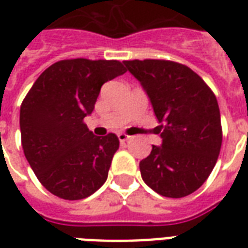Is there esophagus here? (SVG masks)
<instances>
[{
    "mask_svg": "<svg viewBox=\"0 0 248 248\" xmlns=\"http://www.w3.org/2000/svg\"><path fill=\"white\" fill-rule=\"evenodd\" d=\"M130 138H131L130 135H126V134H124V133H119L118 134L119 142H126V140H129Z\"/></svg>",
    "mask_w": 248,
    "mask_h": 248,
    "instance_id": "esophagus-1",
    "label": "esophagus"
}]
</instances>
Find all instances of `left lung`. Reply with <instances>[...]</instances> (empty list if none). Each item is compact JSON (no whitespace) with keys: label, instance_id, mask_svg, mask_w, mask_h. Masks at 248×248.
Segmentation results:
<instances>
[{"label":"left lung","instance_id":"obj_1","mask_svg":"<svg viewBox=\"0 0 248 248\" xmlns=\"http://www.w3.org/2000/svg\"><path fill=\"white\" fill-rule=\"evenodd\" d=\"M161 124L162 145L140 162L147 186L167 198L190 195L206 182L222 146L218 101L190 67L172 61H124Z\"/></svg>","mask_w":248,"mask_h":248}]
</instances>
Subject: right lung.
Listing matches in <instances>:
<instances>
[{
  "mask_svg": "<svg viewBox=\"0 0 248 248\" xmlns=\"http://www.w3.org/2000/svg\"><path fill=\"white\" fill-rule=\"evenodd\" d=\"M126 73L124 62L86 58L49 66L26 94L19 111L21 142L30 167L47 191L83 199L106 182L118 137H97L90 115L105 82Z\"/></svg>",
  "mask_w": 248,
  "mask_h": 248,
  "instance_id": "add662e5",
  "label": "right lung"
}]
</instances>
